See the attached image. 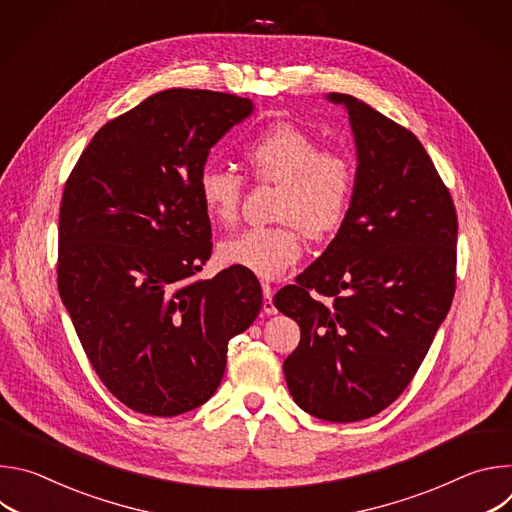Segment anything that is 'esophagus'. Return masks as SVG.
<instances>
[{"label": "esophagus", "mask_w": 512, "mask_h": 512, "mask_svg": "<svg viewBox=\"0 0 512 512\" xmlns=\"http://www.w3.org/2000/svg\"><path fill=\"white\" fill-rule=\"evenodd\" d=\"M263 312L265 314H269V316H273V314H277V310H275V304H273V289H271V285H267V283H263Z\"/></svg>", "instance_id": "34e87169"}]
</instances>
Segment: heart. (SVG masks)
<instances>
[{
	"instance_id": "heart-1",
	"label": "heart",
	"mask_w": 512,
	"mask_h": 512,
	"mask_svg": "<svg viewBox=\"0 0 512 512\" xmlns=\"http://www.w3.org/2000/svg\"><path fill=\"white\" fill-rule=\"evenodd\" d=\"M251 176L279 186L275 227H253L218 245V259L243 267L261 279H277L302 257L300 231L308 239H326L346 221L354 196V166L312 133L279 123L251 141L241 152ZM198 194L206 214L218 225H233L239 216L243 178L229 170L206 166L198 178Z\"/></svg>"
}]
</instances>
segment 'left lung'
<instances>
[{"mask_svg": "<svg viewBox=\"0 0 512 512\" xmlns=\"http://www.w3.org/2000/svg\"><path fill=\"white\" fill-rule=\"evenodd\" d=\"M326 99L346 109L354 135L352 204L326 251L273 304L302 330L283 362L291 397L318 419L350 423L405 391L446 320L458 216L409 129L356 97Z\"/></svg>", "mask_w": 512, "mask_h": 512, "instance_id": "8db88e82", "label": "left lung"}]
</instances>
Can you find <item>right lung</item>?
<instances>
[{
    "instance_id": "right-lung-1",
    "label": "right lung",
    "mask_w": 512,
    "mask_h": 512,
    "mask_svg": "<svg viewBox=\"0 0 512 512\" xmlns=\"http://www.w3.org/2000/svg\"><path fill=\"white\" fill-rule=\"evenodd\" d=\"M253 109L227 93H156L95 133L64 186L60 300L103 385L137 413L206 403L229 340L261 310V285L243 267L188 281L210 257L200 172Z\"/></svg>"
}]
</instances>
